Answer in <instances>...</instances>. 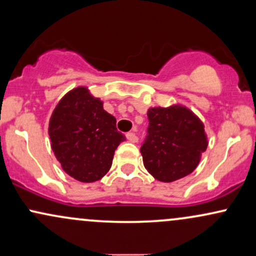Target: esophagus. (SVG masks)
<instances>
[{
  "instance_id": "obj_1",
  "label": "esophagus",
  "mask_w": 256,
  "mask_h": 256,
  "mask_svg": "<svg viewBox=\"0 0 256 256\" xmlns=\"http://www.w3.org/2000/svg\"><path fill=\"white\" fill-rule=\"evenodd\" d=\"M126 138H128V140H130V142H132V143H136L137 140H138V138H137V136H136V134H134V131L128 132V134H126Z\"/></svg>"
}]
</instances>
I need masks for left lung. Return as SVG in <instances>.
Listing matches in <instances>:
<instances>
[{"mask_svg": "<svg viewBox=\"0 0 256 256\" xmlns=\"http://www.w3.org/2000/svg\"><path fill=\"white\" fill-rule=\"evenodd\" d=\"M146 116L148 137L140 146L146 171L164 183L194 172L208 146L202 120L180 104L152 107Z\"/></svg>", "mask_w": 256, "mask_h": 256, "instance_id": "left-lung-1", "label": "left lung"}]
</instances>
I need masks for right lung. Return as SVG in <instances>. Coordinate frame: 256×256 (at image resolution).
<instances>
[{"label":"right lung","mask_w":256,"mask_h":256,"mask_svg":"<svg viewBox=\"0 0 256 256\" xmlns=\"http://www.w3.org/2000/svg\"><path fill=\"white\" fill-rule=\"evenodd\" d=\"M104 101L88 86L64 94L49 119L50 146L61 167L82 183L100 180L110 170L114 152L126 137Z\"/></svg>","instance_id":"obj_1"}]
</instances>
